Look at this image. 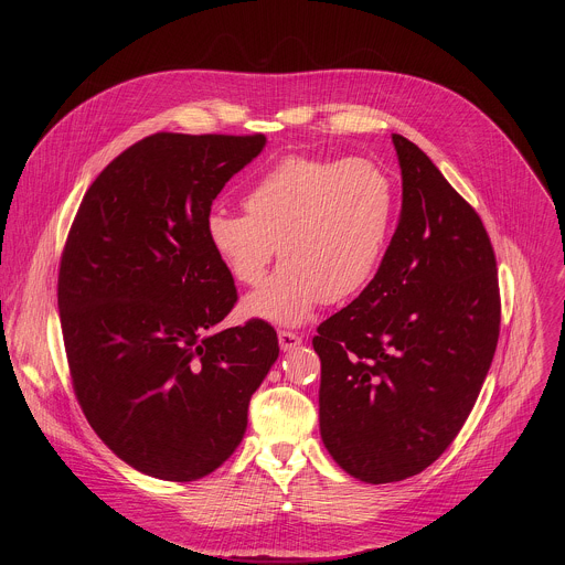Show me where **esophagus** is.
Listing matches in <instances>:
<instances>
[{
  "mask_svg": "<svg viewBox=\"0 0 565 565\" xmlns=\"http://www.w3.org/2000/svg\"><path fill=\"white\" fill-rule=\"evenodd\" d=\"M277 338H279L281 351H292L295 347L301 344V335H297V333H292V331H279Z\"/></svg>",
  "mask_w": 565,
  "mask_h": 565,
  "instance_id": "34e87169",
  "label": "esophagus"
}]
</instances>
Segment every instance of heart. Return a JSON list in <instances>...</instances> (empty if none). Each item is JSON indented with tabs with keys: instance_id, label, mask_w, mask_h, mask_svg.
Masks as SVG:
<instances>
[{
	"instance_id": "heart-1",
	"label": "heart",
	"mask_w": 565,
	"mask_h": 565,
	"mask_svg": "<svg viewBox=\"0 0 565 565\" xmlns=\"http://www.w3.org/2000/svg\"><path fill=\"white\" fill-rule=\"evenodd\" d=\"M246 212L210 210L205 234L225 270L259 286L244 312L295 327L358 295L377 273L395 221V185L373 160L286 156L246 192Z\"/></svg>"
}]
</instances>
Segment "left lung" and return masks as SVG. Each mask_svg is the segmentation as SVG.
Here are the masks:
<instances>
[{
    "instance_id": "left-lung-1",
    "label": "left lung",
    "mask_w": 565,
    "mask_h": 565,
    "mask_svg": "<svg viewBox=\"0 0 565 565\" xmlns=\"http://www.w3.org/2000/svg\"><path fill=\"white\" fill-rule=\"evenodd\" d=\"M402 212L358 299L321 321L319 431L364 482L420 473L454 443L490 371L501 292L490 234L429 156L393 134Z\"/></svg>"
}]
</instances>
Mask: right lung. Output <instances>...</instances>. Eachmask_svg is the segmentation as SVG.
I'll use <instances>...</instances> for the list:
<instances>
[{"label": "right lung", "mask_w": 565, "mask_h": 565, "mask_svg": "<svg viewBox=\"0 0 565 565\" xmlns=\"http://www.w3.org/2000/svg\"><path fill=\"white\" fill-rule=\"evenodd\" d=\"M264 134L158 131L98 174L71 223L57 306L73 393L134 469L188 482L221 467L279 355L264 319L216 331L238 295L205 218Z\"/></svg>", "instance_id": "obj_1"}]
</instances>
